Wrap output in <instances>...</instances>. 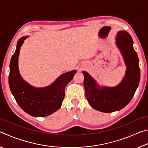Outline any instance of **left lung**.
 <instances>
[{"instance_id": "8db88e82", "label": "left lung", "mask_w": 148, "mask_h": 148, "mask_svg": "<svg viewBox=\"0 0 148 148\" xmlns=\"http://www.w3.org/2000/svg\"><path fill=\"white\" fill-rule=\"evenodd\" d=\"M116 40L127 66L125 76L117 86H100L89 73L82 71L87 101L94 109L105 113L119 111L126 106L133 97L140 79L139 59L131 35L127 31H119Z\"/></svg>"}]
</instances>
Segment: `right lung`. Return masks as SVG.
<instances>
[{"mask_svg":"<svg viewBox=\"0 0 148 148\" xmlns=\"http://www.w3.org/2000/svg\"><path fill=\"white\" fill-rule=\"evenodd\" d=\"M28 36L20 38L10 63L9 86L21 108L33 117H45L57 111L64 97V88L76 73V70L61 74L49 86L35 87L27 83L19 73L18 59L21 47Z\"/></svg>","mask_w":148,"mask_h":148,"instance_id":"1","label":"right lung"}]
</instances>
